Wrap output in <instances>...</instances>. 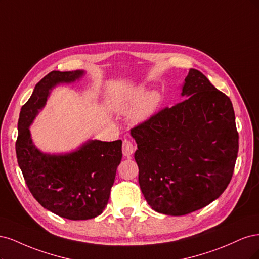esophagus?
<instances>
[{
	"mask_svg": "<svg viewBox=\"0 0 259 259\" xmlns=\"http://www.w3.org/2000/svg\"><path fill=\"white\" fill-rule=\"evenodd\" d=\"M136 152V146L130 140H123L122 142V153L124 156H130Z\"/></svg>",
	"mask_w": 259,
	"mask_h": 259,
	"instance_id": "obj_1",
	"label": "esophagus"
}]
</instances>
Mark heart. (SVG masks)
Returning <instances> with one entry per match:
<instances>
[{"mask_svg": "<svg viewBox=\"0 0 259 259\" xmlns=\"http://www.w3.org/2000/svg\"><path fill=\"white\" fill-rule=\"evenodd\" d=\"M142 95H143L142 94V91H135V93L129 94L121 100L119 103V107L121 110H132V108H135L138 104H140L142 100ZM157 103H158L157 94L152 93L147 95L143 102V105L141 106L140 111L137 114V119L139 120L144 119L148 115H151L155 110Z\"/></svg>", "mask_w": 259, "mask_h": 259, "instance_id": "b5f03b06", "label": "heart"}]
</instances>
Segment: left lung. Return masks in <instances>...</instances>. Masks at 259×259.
I'll use <instances>...</instances> for the list:
<instances>
[{"label": "left lung", "instance_id": "obj_1", "mask_svg": "<svg viewBox=\"0 0 259 259\" xmlns=\"http://www.w3.org/2000/svg\"><path fill=\"white\" fill-rule=\"evenodd\" d=\"M186 98L131 128L142 194L153 210L181 216L218 199L231 181L239 135L230 99L190 69Z\"/></svg>", "mask_w": 259, "mask_h": 259}]
</instances>
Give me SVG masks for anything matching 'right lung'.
Masks as SVG:
<instances>
[{"instance_id": "right-lung-1", "label": "right lung", "mask_w": 259, "mask_h": 259, "mask_svg": "<svg viewBox=\"0 0 259 259\" xmlns=\"http://www.w3.org/2000/svg\"><path fill=\"white\" fill-rule=\"evenodd\" d=\"M82 74L53 71L41 78L21 107L16 141L18 164L32 196L47 210L72 221L90 220L103 212L121 161L122 142L95 140L71 154L46 155L33 145L29 126L45 105L49 90Z\"/></svg>"}]
</instances>
